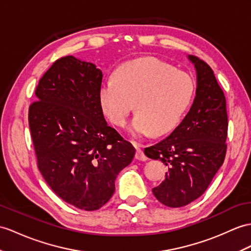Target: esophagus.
Instances as JSON below:
<instances>
[{"label": "esophagus", "instance_id": "esophagus-1", "mask_svg": "<svg viewBox=\"0 0 251 251\" xmlns=\"http://www.w3.org/2000/svg\"><path fill=\"white\" fill-rule=\"evenodd\" d=\"M140 145L136 143V148H137V152H136V159L141 160V161H145L148 159V157L145 156V154L143 153V151L139 148Z\"/></svg>", "mask_w": 251, "mask_h": 251}]
</instances>
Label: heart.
Returning <instances> with one entry per match:
<instances>
[{
  "instance_id": "1",
  "label": "heart",
  "mask_w": 251,
  "mask_h": 251,
  "mask_svg": "<svg viewBox=\"0 0 251 251\" xmlns=\"http://www.w3.org/2000/svg\"><path fill=\"white\" fill-rule=\"evenodd\" d=\"M195 93L188 75L155 57L126 63L114 78L104 79L99 87V102L113 124L125 126L135 108L129 125L137 137L162 136L173 130L188 109Z\"/></svg>"
}]
</instances>
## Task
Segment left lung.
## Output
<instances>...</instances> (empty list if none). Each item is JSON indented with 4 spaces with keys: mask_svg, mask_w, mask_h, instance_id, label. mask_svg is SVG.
<instances>
[{
    "mask_svg": "<svg viewBox=\"0 0 251 251\" xmlns=\"http://www.w3.org/2000/svg\"><path fill=\"white\" fill-rule=\"evenodd\" d=\"M188 59L197 72L194 103L170 136L144 149L149 158L168 166L164 182L152 191L169 207L185 206L204 194L226 152L228 115L224 92L204 61L194 55Z\"/></svg>",
    "mask_w": 251,
    "mask_h": 251,
    "instance_id": "obj_1",
    "label": "left lung"
}]
</instances>
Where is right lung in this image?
<instances>
[{"label": "right lung", "mask_w": 251, "mask_h": 251, "mask_svg": "<svg viewBox=\"0 0 251 251\" xmlns=\"http://www.w3.org/2000/svg\"><path fill=\"white\" fill-rule=\"evenodd\" d=\"M101 81L93 63L61 57L40 78L28 108L40 173L55 195L84 211L111 199L116 176L136 153L103 118Z\"/></svg>", "instance_id": "right-lung-1"}]
</instances>
